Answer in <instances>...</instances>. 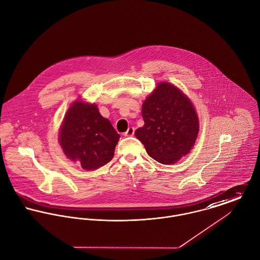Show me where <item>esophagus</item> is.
<instances>
[{"label": "esophagus", "instance_id": "obj_1", "mask_svg": "<svg viewBox=\"0 0 260 260\" xmlns=\"http://www.w3.org/2000/svg\"><path fill=\"white\" fill-rule=\"evenodd\" d=\"M134 132H135V129H134L133 127H129L128 130L124 133V136H126V137H131V136L134 135Z\"/></svg>", "mask_w": 260, "mask_h": 260}]
</instances>
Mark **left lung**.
<instances>
[{"mask_svg":"<svg viewBox=\"0 0 260 260\" xmlns=\"http://www.w3.org/2000/svg\"><path fill=\"white\" fill-rule=\"evenodd\" d=\"M144 126L135 136L159 163H176L193 148L199 131L198 116L189 98L167 82L159 83L142 105Z\"/></svg>","mask_w":260,"mask_h":260,"instance_id":"obj_1","label":"left lung"}]
</instances>
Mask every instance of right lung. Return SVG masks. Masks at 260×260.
Instances as JSON below:
<instances>
[{
    "label": "right lung",
    "instance_id": "right-lung-1",
    "mask_svg": "<svg viewBox=\"0 0 260 260\" xmlns=\"http://www.w3.org/2000/svg\"><path fill=\"white\" fill-rule=\"evenodd\" d=\"M120 135L97 105L75 101L60 128L59 142L65 155L85 170L110 162Z\"/></svg>",
    "mask_w": 260,
    "mask_h": 260
}]
</instances>
